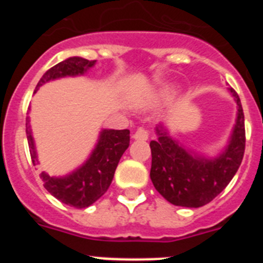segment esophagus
<instances>
[{
    "label": "esophagus",
    "mask_w": 263,
    "mask_h": 263,
    "mask_svg": "<svg viewBox=\"0 0 263 263\" xmlns=\"http://www.w3.org/2000/svg\"><path fill=\"white\" fill-rule=\"evenodd\" d=\"M133 138L136 139V141H147L148 132H147V130L143 129V127H139L136 133L133 134Z\"/></svg>",
    "instance_id": "34e87169"
}]
</instances>
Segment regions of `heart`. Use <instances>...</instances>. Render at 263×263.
<instances>
[{
  "instance_id": "obj_1",
  "label": "heart",
  "mask_w": 263,
  "mask_h": 263,
  "mask_svg": "<svg viewBox=\"0 0 263 263\" xmlns=\"http://www.w3.org/2000/svg\"><path fill=\"white\" fill-rule=\"evenodd\" d=\"M167 93H168V92H167L166 89H162V90H160V92H159V95H158V96L162 97V99H163V97L167 96Z\"/></svg>"
}]
</instances>
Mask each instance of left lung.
<instances>
[{
  "label": "left lung",
  "mask_w": 263,
  "mask_h": 263,
  "mask_svg": "<svg viewBox=\"0 0 263 263\" xmlns=\"http://www.w3.org/2000/svg\"><path fill=\"white\" fill-rule=\"evenodd\" d=\"M237 104L231 138L216 157L195 153L170 136L164 124L155 126L158 138L150 142V178L155 190L174 205L199 208L212 201L229 184L245 152V120L240 97L228 88Z\"/></svg>",
  "instance_id": "8db88e82"
}]
</instances>
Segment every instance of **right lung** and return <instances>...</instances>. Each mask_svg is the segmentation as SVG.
Segmentation results:
<instances>
[{"instance_id":"add662e5","label":"right lung","mask_w":263,"mask_h":263,"mask_svg":"<svg viewBox=\"0 0 263 263\" xmlns=\"http://www.w3.org/2000/svg\"><path fill=\"white\" fill-rule=\"evenodd\" d=\"M96 60H87L80 57H72L58 63L48 69L36 84L35 92L48 81L62 78H75L87 73L95 67ZM34 92V93H35ZM26 136L30 147L32 164H39L35 142L32 137L30 117L26 118ZM130 132L115 129H103L99 139L84 163L64 176H51L41 174L45 188L58 200L73 208H87L97 201L108 191L121 157L129 147Z\"/></svg>"}]
</instances>
